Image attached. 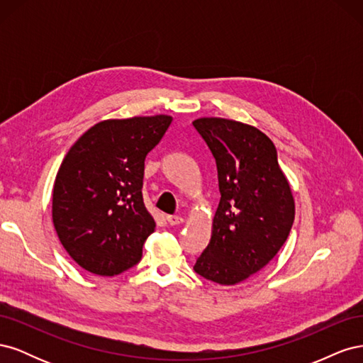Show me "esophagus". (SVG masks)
<instances>
[{
  "label": "esophagus",
  "instance_id": "obj_1",
  "mask_svg": "<svg viewBox=\"0 0 363 363\" xmlns=\"http://www.w3.org/2000/svg\"><path fill=\"white\" fill-rule=\"evenodd\" d=\"M167 221L169 225H179L183 223V218L177 216V215H168L167 216Z\"/></svg>",
  "mask_w": 363,
  "mask_h": 363
}]
</instances>
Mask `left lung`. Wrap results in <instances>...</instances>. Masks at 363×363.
Here are the masks:
<instances>
[{"label":"left lung","mask_w":363,"mask_h":363,"mask_svg":"<svg viewBox=\"0 0 363 363\" xmlns=\"http://www.w3.org/2000/svg\"><path fill=\"white\" fill-rule=\"evenodd\" d=\"M192 124L216 160L221 194L211 242L194 269L230 286L268 265L286 242L294 195L276 147L259 128L225 118H199Z\"/></svg>","instance_id":"obj_1"}]
</instances>
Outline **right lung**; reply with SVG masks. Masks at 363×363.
<instances>
[{
	"instance_id": "right-lung-1",
	"label": "right lung",
	"mask_w": 363,
	"mask_h": 363,
	"mask_svg": "<svg viewBox=\"0 0 363 363\" xmlns=\"http://www.w3.org/2000/svg\"><path fill=\"white\" fill-rule=\"evenodd\" d=\"M171 123L169 115L104 119L65 156L52 188V224L83 269L112 277L140 260L156 227L142 199L145 157Z\"/></svg>"
}]
</instances>
